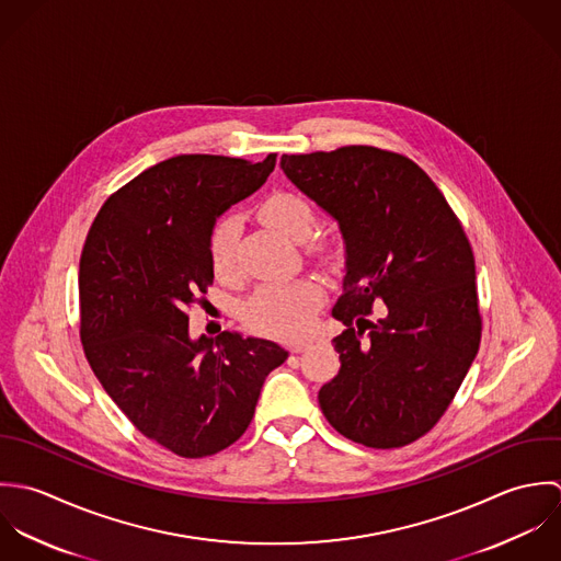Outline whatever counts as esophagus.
<instances>
[{"mask_svg":"<svg viewBox=\"0 0 561 561\" xmlns=\"http://www.w3.org/2000/svg\"><path fill=\"white\" fill-rule=\"evenodd\" d=\"M308 346H310V342H295V344L290 346V351H293V353H304Z\"/></svg>","mask_w":561,"mask_h":561,"instance_id":"1","label":"esophagus"}]
</instances>
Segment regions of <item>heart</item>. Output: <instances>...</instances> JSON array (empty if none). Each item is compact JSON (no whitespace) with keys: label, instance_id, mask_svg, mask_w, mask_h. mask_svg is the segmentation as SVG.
I'll return each instance as SVG.
<instances>
[{"label":"heart","instance_id":"b5f03b06","mask_svg":"<svg viewBox=\"0 0 561 561\" xmlns=\"http://www.w3.org/2000/svg\"><path fill=\"white\" fill-rule=\"evenodd\" d=\"M257 215L264 224L295 240L304 238L314 225L312 206L293 193L268 195ZM238 219L224 217L210 238V262L219 277H229L236 266ZM325 301V288L314 277H301L288 284L262 286L244 306V323L255 334L284 340L304 337Z\"/></svg>","mask_w":561,"mask_h":561}]
</instances>
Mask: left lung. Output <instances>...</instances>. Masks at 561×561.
Instances as JSON below:
<instances>
[{
  "label": "left lung",
  "mask_w": 561,
  "mask_h": 561,
  "mask_svg": "<svg viewBox=\"0 0 561 561\" xmlns=\"http://www.w3.org/2000/svg\"><path fill=\"white\" fill-rule=\"evenodd\" d=\"M286 178L334 217L346 275L332 317L336 377L319 390L330 425L373 448L425 436L447 412L481 340L474 255L432 178L410 158L348 145L282 156ZM375 305L380 314L367 317Z\"/></svg>",
  "instance_id": "8db88e82"
}]
</instances>
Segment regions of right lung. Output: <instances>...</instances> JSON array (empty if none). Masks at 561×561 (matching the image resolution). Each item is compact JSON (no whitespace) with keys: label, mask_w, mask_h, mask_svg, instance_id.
<instances>
[{"label":"right lung","mask_w":561,"mask_h":561,"mask_svg":"<svg viewBox=\"0 0 561 561\" xmlns=\"http://www.w3.org/2000/svg\"><path fill=\"white\" fill-rule=\"evenodd\" d=\"M186 153L136 175L102 206L80 257L87 359L131 425L180 457H206L249 427L288 351L262 337H191L188 308L215 279L210 238L231 204L275 169Z\"/></svg>","instance_id":"obj_1"}]
</instances>
